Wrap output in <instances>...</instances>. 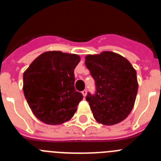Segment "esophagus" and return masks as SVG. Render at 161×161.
<instances>
[{"instance_id":"1","label":"esophagus","mask_w":161,"mask_h":161,"mask_svg":"<svg viewBox=\"0 0 161 161\" xmlns=\"http://www.w3.org/2000/svg\"><path fill=\"white\" fill-rule=\"evenodd\" d=\"M82 94H83L84 97L86 96V94H87V90H84L82 91Z\"/></svg>"}]
</instances>
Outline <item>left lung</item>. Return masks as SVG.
<instances>
[{
  "mask_svg": "<svg viewBox=\"0 0 161 161\" xmlns=\"http://www.w3.org/2000/svg\"><path fill=\"white\" fill-rule=\"evenodd\" d=\"M85 65L95 80L96 93H88L86 101L97 122L110 126L124 120L137 95L135 68L126 58L112 52L86 55Z\"/></svg>",
  "mask_w": 161,
  "mask_h": 161,
  "instance_id": "8db88e82",
  "label": "left lung"
}]
</instances>
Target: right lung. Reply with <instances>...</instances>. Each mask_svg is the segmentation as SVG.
Wrapping results in <instances>:
<instances>
[{
    "label": "right lung",
    "instance_id": "1",
    "mask_svg": "<svg viewBox=\"0 0 161 161\" xmlns=\"http://www.w3.org/2000/svg\"><path fill=\"white\" fill-rule=\"evenodd\" d=\"M79 55L58 51L41 54L23 74V93L35 117L49 125L70 120L83 95L74 87Z\"/></svg>",
    "mask_w": 161,
    "mask_h": 161
}]
</instances>
